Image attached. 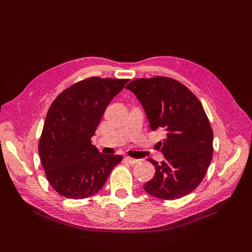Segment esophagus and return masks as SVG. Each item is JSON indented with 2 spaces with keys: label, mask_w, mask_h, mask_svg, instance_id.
I'll use <instances>...</instances> for the list:
<instances>
[{
  "label": "esophagus",
  "mask_w": 252,
  "mask_h": 252,
  "mask_svg": "<svg viewBox=\"0 0 252 252\" xmlns=\"http://www.w3.org/2000/svg\"><path fill=\"white\" fill-rule=\"evenodd\" d=\"M125 161H126L127 163H129V164L133 165V164H135V163H138V162H139V159H135V158H132L126 157V158H125Z\"/></svg>",
  "instance_id": "1"
}]
</instances>
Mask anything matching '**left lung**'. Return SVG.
I'll use <instances>...</instances> for the list:
<instances>
[{
    "mask_svg": "<svg viewBox=\"0 0 252 252\" xmlns=\"http://www.w3.org/2000/svg\"><path fill=\"white\" fill-rule=\"evenodd\" d=\"M143 105L152 131L166 138L158 146L164 155L155 177L143 186L150 195L177 200L192 192L205 178L213 154V131L203 105L191 91L167 77L136 79L126 86Z\"/></svg>",
    "mask_w": 252,
    "mask_h": 252,
    "instance_id": "obj_1",
    "label": "left lung"
}]
</instances>
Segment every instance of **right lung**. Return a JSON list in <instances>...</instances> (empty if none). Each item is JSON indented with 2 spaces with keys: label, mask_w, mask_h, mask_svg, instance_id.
Returning a JSON list of instances; mask_svg holds the SVG:
<instances>
[{
  "label": "right lung",
  "mask_w": 252,
  "mask_h": 252,
  "mask_svg": "<svg viewBox=\"0 0 252 252\" xmlns=\"http://www.w3.org/2000/svg\"><path fill=\"white\" fill-rule=\"evenodd\" d=\"M127 79L91 77L63 90L52 102L39 141L46 179L67 199L81 200L100 191L123 158L101 154L91 144L108 104Z\"/></svg>",
  "instance_id": "add662e5"
}]
</instances>
